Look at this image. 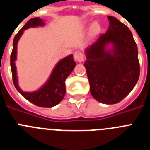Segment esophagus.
Masks as SVG:
<instances>
[{
	"label": "esophagus",
	"mask_w": 150,
	"mask_h": 150,
	"mask_svg": "<svg viewBox=\"0 0 150 150\" xmlns=\"http://www.w3.org/2000/svg\"><path fill=\"white\" fill-rule=\"evenodd\" d=\"M74 59L79 62H82L84 60V55L80 51H76L74 53Z\"/></svg>",
	"instance_id": "esophagus-1"
}]
</instances>
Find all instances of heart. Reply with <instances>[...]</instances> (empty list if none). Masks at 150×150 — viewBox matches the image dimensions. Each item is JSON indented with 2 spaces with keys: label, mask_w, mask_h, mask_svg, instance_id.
Returning a JSON list of instances; mask_svg holds the SVG:
<instances>
[{
  "label": "heart",
  "mask_w": 150,
  "mask_h": 150,
  "mask_svg": "<svg viewBox=\"0 0 150 150\" xmlns=\"http://www.w3.org/2000/svg\"><path fill=\"white\" fill-rule=\"evenodd\" d=\"M99 31H100V26L97 23L94 24L91 27V34L93 35H96L97 34H98Z\"/></svg>",
  "instance_id": "heart-1"
}]
</instances>
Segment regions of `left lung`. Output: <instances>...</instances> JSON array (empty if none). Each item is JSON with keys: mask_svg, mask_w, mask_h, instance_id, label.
Segmentation results:
<instances>
[{"mask_svg": "<svg viewBox=\"0 0 150 150\" xmlns=\"http://www.w3.org/2000/svg\"><path fill=\"white\" fill-rule=\"evenodd\" d=\"M110 27L86 50L84 66L94 98L106 104H117L132 91L140 76L137 46L132 31L113 16ZM112 43V50H106Z\"/></svg>", "mask_w": 150, "mask_h": 150, "instance_id": "left-lung-1", "label": "left lung"}]
</instances>
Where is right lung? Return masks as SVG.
Segmentation results:
<instances>
[{
  "instance_id": "add662e5",
  "label": "right lung",
  "mask_w": 150,
  "mask_h": 150,
  "mask_svg": "<svg viewBox=\"0 0 150 150\" xmlns=\"http://www.w3.org/2000/svg\"><path fill=\"white\" fill-rule=\"evenodd\" d=\"M43 25L44 22L43 19L40 18L39 17L30 18L17 33L13 40V51L10 55V65L13 84L18 92L26 100L31 102L34 105L41 107H52L59 104L65 95V80L76 66V62H74L73 55L66 57L57 64L46 84L38 91L34 92H25L18 87L15 65L17 43L24 30L29 28L42 26Z\"/></svg>"
}]
</instances>
